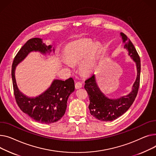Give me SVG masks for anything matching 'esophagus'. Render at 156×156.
I'll return each instance as SVG.
<instances>
[{"mask_svg": "<svg viewBox=\"0 0 156 156\" xmlns=\"http://www.w3.org/2000/svg\"><path fill=\"white\" fill-rule=\"evenodd\" d=\"M82 86V84L81 83V82H77L76 83V84H75V87H76V89L81 88Z\"/></svg>", "mask_w": 156, "mask_h": 156, "instance_id": "34e87169", "label": "esophagus"}]
</instances>
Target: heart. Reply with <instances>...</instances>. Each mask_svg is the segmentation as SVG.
<instances>
[{"instance_id": "obj_1", "label": "heart", "mask_w": 156, "mask_h": 156, "mask_svg": "<svg viewBox=\"0 0 156 156\" xmlns=\"http://www.w3.org/2000/svg\"><path fill=\"white\" fill-rule=\"evenodd\" d=\"M103 49L101 44L94 42L91 39H81L71 43L66 50V60H62V63L66 67L71 68V63H78L80 70L85 73L94 71L97 66L101 52Z\"/></svg>"}]
</instances>
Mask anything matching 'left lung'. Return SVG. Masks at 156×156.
Returning <instances> with one entry per match:
<instances>
[{"label": "left lung", "instance_id": "obj_1", "mask_svg": "<svg viewBox=\"0 0 156 156\" xmlns=\"http://www.w3.org/2000/svg\"><path fill=\"white\" fill-rule=\"evenodd\" d=\"M120 36L124 43V48L135 63L136 77L131 92L129 94L115 99L106 97L101 92L96 83L95 75L90 76L85 81L84 87L87 92L90 101L89 105L90 113L101 121H113L123 115L133 104L139 87L140 76L139 55L130 39L123 33H120Z\"/></svg>", "mask_w": 156, "mask_h": 156}]
</instances>
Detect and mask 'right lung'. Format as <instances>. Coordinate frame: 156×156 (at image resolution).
Instances as JSON below:
<instances>
[{
  "label": "right lung",
  "mask_w": 156,
  "mask_h": 156,
  "mask_svg": "<svg viewBox=\"0 0 156 156\" xmlns=\"http://www.w3.org/2000/svg\"><path fill=\"white\" fill-rule=\"evenodd\" d=\"M32 51H38L44 55L55 53L51 44L47 46L43 39L34 38L29 40L18 51L12 66V79L14 93L17 105L21 110L36 122L49 124L57 122L64 115L67 100L75 90L72 78L66 80L54 79L50 86L36 97H29L18 88L15 77L16 68Z\"/></svg>",
  "instance_id": "add662e5"
}]
</instances>
